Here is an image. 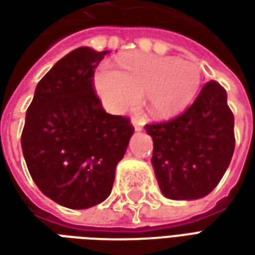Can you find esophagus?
I'll return each mask as SVG.
<instances>
[{"label": "esophagus", "mask_w": 255, "mask_h": 255, "mask_svg": "<svg viewBox=\"0 0 255 255\" xmlns=\"http://www.w3.org/2000/svg\"><path fill=\"white\" fill-rule=\"evenodd\" d=\"M131 124H132V127L135 131H142V128H143V124H142V123H139L138 120H135V119H132Z\"/></svg>", "instance_id": "obj_1"}]
</instances>
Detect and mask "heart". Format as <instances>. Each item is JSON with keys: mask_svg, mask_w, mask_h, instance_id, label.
<instances>
[{"mask_svg": "<svg viewBox=\"0 0 255 255\" xmlns=\"http://www.w3.org/2000/svg\"><path fill=\"white\" fill-rule=\"evenodd\" d=\"M119 71L101 64L93 75V86L101 104L111 113H123L139 104L150 116H176L199 91L202 72L197 63L172 56L129 53L117 60Z\"/></svg>", "mask_w": 255, "mask_h": 255, "instance_id": "obj_1", "label": "heart"}]
</instances>
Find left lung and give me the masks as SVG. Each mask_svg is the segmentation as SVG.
<instances>
[{"label": "left lung", "mask_w": 255, "mask_h": 255, "mask_svg": "<svg viewBox=\"0 0 255 255\" xmlns=\"http://www.w3.org/2000/svg\"><path fill=\"white\" fill-rule=\"evenodd\" d=\"M153 139L151 165L162 195L176 201L206 197L224 176L235 149L227 91L210 80L187 111L144 127Z\"/></svg>", "instance_id": "8db88e82"}]
</instances>
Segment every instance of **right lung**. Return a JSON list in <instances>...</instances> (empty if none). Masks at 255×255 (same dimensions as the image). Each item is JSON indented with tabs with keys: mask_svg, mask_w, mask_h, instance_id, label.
<instances>
[{
	"mask_svg": "<svg viewBox=\"0 0 255 255\" xmlns=\"http://www.w3.org/2000/svg\"><path fill=\"white\" fill-rule=\"evenodd\" d=\"M108 50L82 46L41 79L25 113L21 149L32 180L47 198L89 209L111 195L116 166L132 136L127 117L104 111L93 75Z\"/></svg>",
	"mask_w": 255,
	"mask_h": 255,
	"instance_id": "right-lung-1",
	"label": "right lung"
}]
</instances>
